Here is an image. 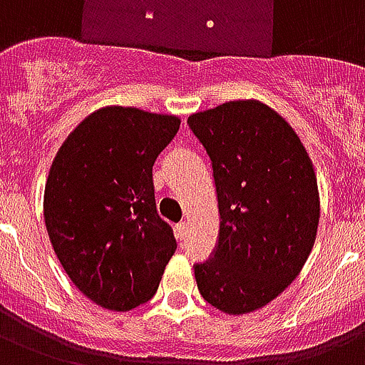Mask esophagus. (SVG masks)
Returning a JSON list of instances; mask_svg holds the SVG:
<instances>
[{
	"label": "esophagus",
	"instance_id": "1",
	"mask_svg": "<svg viewBox=\"0 0 365 365\" xmlns=\"http://www.w3.org/2000/svg\"><path fill=\"white\" fill-rule=\"evenodd\" d=\"M175 232H177V237L185 239L186 232H188V226H186V222H179L177 226H175Z\"/></svg>",
	"mask_w": 365,
	"mask_h": 365
}]
</instances>
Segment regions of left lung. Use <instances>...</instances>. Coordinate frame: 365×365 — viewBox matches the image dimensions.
<instances>
[{
  "label": "left lung",
  "instance_id": "1",
  "mask_svg": "<svg viewBox=\"0 0 365 365\" xmlns=\"http://www.w3.org/2000/svg\"><path fill=\"white\" fill-rule=\"evenodd\" d=\"M217 186V249L194 265L200 294L228 314L252 313L287 290L317 237L320 201L307 150L279 113L256 100L196 113Z\"/></svg>",
  "mask_w": 365,
  "mask_h": 365
}]
</instances>
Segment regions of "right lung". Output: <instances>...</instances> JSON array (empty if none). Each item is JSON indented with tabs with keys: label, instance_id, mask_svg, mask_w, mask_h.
<instances>
[{
	"label": "right lung",
	"instance_id": "obj_1",
	"mask_svg": "<svg viewBox=\"0 0 365 365\" xmlns=\"http://www.w3.org/2000/svg\"><path fill=\"white\" fill-rule=\"evenodd\" d=\"M180 120L135 107L86 116L58 150L45 185V224L73 284L110 311L153 298L177 241L156 211L153 165Z\"/></svg>",
	"mask_w": 365,
	"mask_h": 365
}]
</instances>
